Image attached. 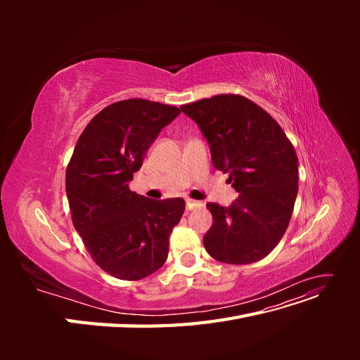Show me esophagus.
Listing matches in <instances>:
<instances>
[{
	"label": "esophagus",
	"instance_id": "esophagus-1",
	"mask_svg": "<svg viewBox=\"0 0 360 360\" xmlns=\"http://www.w3.org/2000/svg\"><path fill=\"white\" fill-rule=\"evenodd\" d=\"M202 205H204L202 201H195V200H191V198L186 200V209L188 210H193V209H197V207H202Z\"/></svg>",
	"mask_w": 360,
	"mask_h": 360
}]
</instances>
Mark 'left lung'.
<instances>
[{
	"label": "left lung",
	"instance_id": "obj_1",
	"mask_svg": "<svg viewBox=\"0 0 360 360\" xmlns=\"http://www.w3.org/2000/svg\"><path fill=\"white\" fill-rule=\"evenodd\" d=\"M210 144L213 167L238 192L230 207L207 202L213 225L204 248L226 264L267 257L287 231L299 189L297 155L276 120L240 94L181 105Z\"/></svg>",
	"mask_w": 360,
	"mask_h": 360
}]
</instances>
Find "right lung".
Wrapping results in <instances>:
<instances>
[{
    "instance_id": "right-lung-1",
    "label": "right lung",
    "mask_w": 360,
    "mask_h": 360,
    "mask_svg": "<svg viewBox=\"0 0 360 360\" xmlns=\"http://www.w3.org/2000/svg\"><path fill=\"white\" fill-rule=\"evenodd\" d=\"M180 114L146 99L108 105L81 134L66 169L75 230L106 274L138 281L167 261L169 236L184 212L181 198L150 200L129 189L148 147Z\"/></svg>"
}]
</instances>
